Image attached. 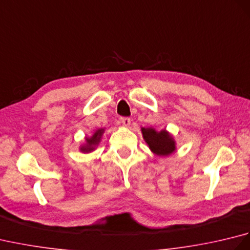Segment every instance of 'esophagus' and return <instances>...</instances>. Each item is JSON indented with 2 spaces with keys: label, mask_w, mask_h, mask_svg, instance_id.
Segmentation results:
<instances>
[{
  "label": "esophagus",
  "mask_w": 250,
  "mask_h": 250,
  "mask_svg": "<svg viewBox=\"0 0 250 250\" xmlns=\"http://www.w3.org/2000/svg\"><path fill=\"white\" fill-rule=\"evenodd\" d=\"M120 121L122 122V125L125 126H130V125H131V119L128 118V117H121Z\"/></svg>",
  "instance_id": "esophagus-1"
}]
</instances>
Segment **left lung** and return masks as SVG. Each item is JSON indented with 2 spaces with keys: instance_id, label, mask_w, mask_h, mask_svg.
<instances>
[{
  "instance_id": "obj_1",
  "label": "left lung",
  "mask_w": 250,
  "mask_h": 250,
  "mask_svg": "<svg viewBox=\"0 0 250 250\" xmlns=\"http://www.w3.org/2000/svg\"><path fill=\"white\" fill-rule=\"evenodd\" d=\"M141 131L143 139L155 155L167 157L176 150V142L166 129L157 131L150 126V128H142Z\"/></svg>"
}]
</instances>
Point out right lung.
Masks as SVG:
<instances>
[{
	"mask_svg": "<svg viewBox=\"0 0 250 250\" xmlns=\"http://www.w3.org/2000/svg\"><path fill=\"white\" fill-rule=\"evenodd\" d=\"M105 129L104 128H101V129H98L97 131L94 132V133L92 134V136L90 137H84V140H86V143H84L83 145L81 146V148H79V150H81L82 152H84V153H88V152H91L95 149V147H97L100 142H101V139H102V135L104 133Z\"/></svg>",
	"mask_w": 250,
	"mask_h": 250,
	"instance_id": "obj_1",
	"label": "right lung"
}]
</instances>
